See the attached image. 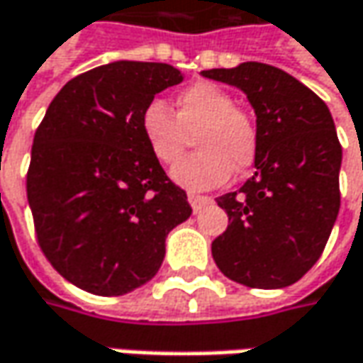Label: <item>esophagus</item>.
I'll list each match as a JSON object with an SVG mask.
<instances>
[{
	"mask_svg": "<svg viewBox=\"0 0 363 363\" xmlns=\"http://www.w3.org/2000/svg\"><path fill=\"white\" fill-rule=\"evenodd\" d=\"M186 199H189V203H191V207H193V211L199 213L201 209H205L209 203H213V199L211 197H205V195H199V193H189L186 195Z\"/></svg>",
	"mask_w": 363,
	"mask_h": 363,
	"instance_id": "esophagus-1",
	"label": "esophagus"
}]
</instances>
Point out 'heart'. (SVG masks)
Wrapping results in <instances>:
<instances>
[{
  "mask_svg": "<svg viewBox=\"0 0 363 363\" xmlns=\"http://www.w3.org/2000/svg\"><path fill=\"white\" fill-rule=\"evenodd\" d=\"M198 134L201 152L172 170V181L186 189H211L254 162L258 132L254 121L235 107L233 97L211 83H197L179 93L177 116L162 101H152L142 113V134L160 164L178 162Z\"/></svg>",
  "mask_w": 363,
  "mask_h": 363,
  "instance_id": "b5f03b06",
  "label": "heart"
}]
</instances>
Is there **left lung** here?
I'll return each mask as SVG.
<instances>
[{
  "label": "left lung",
  "instance_id": "left-lung-1",
  "mask_svg": "<svg viewBox=\"0 0 363 363\" xmlns=\"http://www.w3.org/2000/svg\"><path fill=\"white\" fill-rule=\"evenodd\" d=\"M201 74L242 89L258 132L254 177L217 199L229 225L211 244L213 260L250 289L291 286L319 260L337 219L341 144L331 111L301 81L264 62Z\"/></svg>",
  "mask_w": 363,
  "mask_h": 363
}]
</instances>
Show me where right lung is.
Masks as SVG:
<instances>
[{
    "instance_id": "obj_1",
    "label": "right lung",
    "mask_w": 363,
    "mask_h": 363,
    "mask_svg": "<svg viewBox=\"0 0 363 363\" xmlns=\"http://www.w3.org/2000/svg\"><path fill=\"white\" fill-rule=\"evenodd\" d=\"M182 79L164 62L103 65L60 89L36 130L26 191L38 244L91 294L119 296L152 280L166 235L193 213L142 134L146 105Z\"/></svg>"
}]
</instances>
